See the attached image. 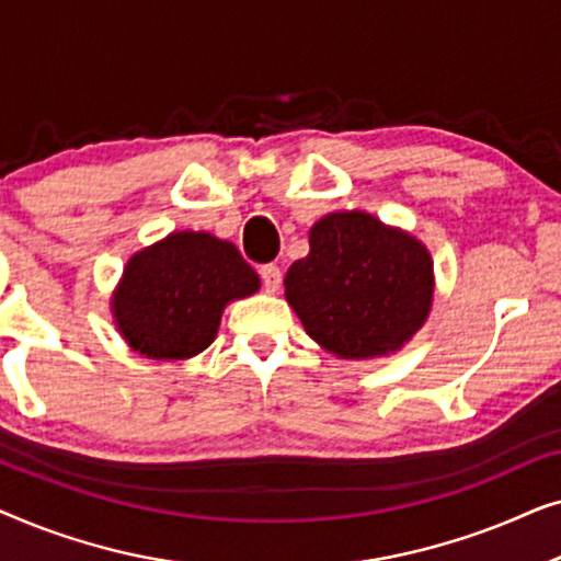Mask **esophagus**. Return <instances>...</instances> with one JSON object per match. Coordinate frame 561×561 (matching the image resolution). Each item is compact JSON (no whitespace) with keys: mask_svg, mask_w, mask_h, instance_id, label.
I'll list each match as a JSON object with an SVG mask.
<instances>
[{"mask_svg":"<svg viewBox=\"0 0 561 561\" xmlns=\"http://www.w3.org/2000/svg\"><path fill=\"white\" fill-rule=\"evenodd\" d=\"M260 278H263V286H265L267 294H275V290L280 288L283 273H280V267H278V265L267 263V265L260 267Z\"/></svg>","mask_w":561,"mask_h":561,"instance_id":"1","label":"esophagus"}]
</instances>
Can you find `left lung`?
<instances>
[{
  "label": "left lung",
  "instance_id": "obj_1",
  "mask_svg": "<svg viewBox=\"0 0 561 561\" xmlns=\"http://www.w3.org/2000/svg\"><path fill=\"white\" fill-rule=\"evenodd\" d=\"M309 255L286 273L306 334L342 359L393 355L424 327L434 263L416 237L365 211H334L309 232Z\"/></svg>",
  "mask_w": 561,
  "mask_h": 561
}]
</instances>
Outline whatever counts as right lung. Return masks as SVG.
Returning a JSON list of instances; mask_svg holds the SVG:
<instances>
[{
  "label": "right lung",
  "instance_id": "1",
  "mask_svg": "<svg viewBox=\"0 0 561 561\" xmlns=\"http://www.w3.org/2000/svg\"><path fill=\"white\" fill-rule=\"evenodd\" d=\"M257 288V273L232 242L209 232H171L129 257L112 317L140 355L186 359L214 342L225 306Z\"/></svg>",
  "mask_w": 561,
  "mask_h": 561
}]
</instances>
